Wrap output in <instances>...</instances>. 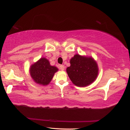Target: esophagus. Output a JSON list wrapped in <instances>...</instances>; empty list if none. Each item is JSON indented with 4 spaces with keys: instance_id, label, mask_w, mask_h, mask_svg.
<instances>
[{
    "instance_id": "1",
    "label": "esophagus",
    "mask_w": 130,
    "mask_h": 130,
    "mask_svg": "<svg viewBox=\"0 0 130 130\" xmlns=\"http://www.w3.org/2000/svg\"><path fill=\"white\" fill-rule=\"evenodd\" d=\"M60 69L61 70H64V69H65V66L64 65H60Z\"/></svg>"
}]
</instances>
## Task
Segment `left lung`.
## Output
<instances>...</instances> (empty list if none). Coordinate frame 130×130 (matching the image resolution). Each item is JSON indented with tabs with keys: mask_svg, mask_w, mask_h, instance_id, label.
<instances>
[{
	"mask_svg": "<svg viewBox=\"0 0 130 130\" xmlns=\"http://www.w3.org/2000/svg\"><path fill=\"white\" fill-rule=\"evenodd\" d=\"M70 63L67 72L72 83L76 86L87 87L98 77V65L92 57L76 54L70 59Z\"/></svg>",
	"mask_w": 130,
	"mask_h": 130,
	"instance_id": "obj_1",
	"label": "left lung"
}]
</instances>
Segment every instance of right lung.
<instances>
[{"instance_id": "obj_1", "label": "right lung", "mask_w": 130, "mask_h": 130, "mask_svg": "<svg viewBox=\"0 0 130 130\" xmlns=\"http://www.w3.org/2000/svg\"><path fill=\"white\" fill-rule=\"evenodd\" d=\"M58 70L56 67L50 64L47 59L42 57L30 66L29 73L35 83L46 86L50 83L55 73Z\"/></svg>"}]
</instances>
